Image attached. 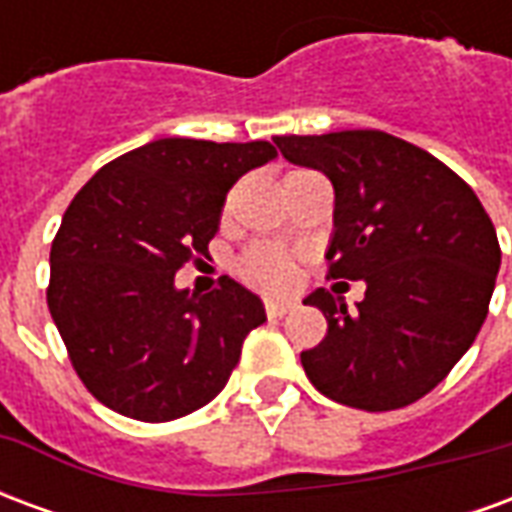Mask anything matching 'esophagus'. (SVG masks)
Masks as SVG:
<instances>
[{"mask_svg":"<svg viewBox=\"0 0 512 512\" xmlns=\"http://www.w3.org/2000/svg\"><path fill=\"white\" fill-rule=\"evenodd\" d=\"M293 307H296V304H293V301H288V299H268L266 301V315H268V318H282V315L293 310Z\"/></svg>","mask_w":512,"mask_h":512,"instance_id":"34e87169","label":"esophagus"}]
</instances>
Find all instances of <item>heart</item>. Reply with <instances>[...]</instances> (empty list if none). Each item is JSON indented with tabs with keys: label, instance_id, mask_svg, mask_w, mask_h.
<instances>
[{
	"label": "heart",
	"instance_id": "1",
	"mask_svg": "<svg viewBox=\"0 0 512 512\" xmlns=\"http://www.w3.org/2000/svg\"><path fill=\"white\" fill-rule=\"evenodd\" d=\"M238 274L260 290H285L296 277V263L282 246L255 244L238 260Z\"/></svg>",
	"mask_w": 512,
	"mask_h": 512
}]
</instances>
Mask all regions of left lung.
Here are the masks:
<instances>
[{"label": "left lung", "instance_id": "obj_1", "mask_svg": "<svg viewBox=\"0 0 512 512\" xmlns=\"http://www.w3.org/2000/svg\"><path fill=\"white\" fill-rule=\"evenodd\" d=\"M290 164L334 186L332 279H362L348 312L318 288L304 304L329 332L301 351L321 395L362 411H392L447 378L488 315L502 263L483 202L428 150L384 131L277 136Z\"/></svg>", "mask_w": 512, "mask_h": 512}]
</instances>
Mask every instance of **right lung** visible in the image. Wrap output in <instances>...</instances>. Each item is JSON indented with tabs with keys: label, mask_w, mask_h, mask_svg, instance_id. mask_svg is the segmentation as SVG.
Masks as SVG:
<instances>
[{
	"label": "right lung",
	"mask_w": 512,
	"mask_h": 512,
	"mask_svg": "<svg viewBox=\"0 0 512 512\" xmlns=\"http://www.w3.org/2000/svg\"><path fill=\"white\" fill-rule=\"evenodd\" d=\"M271 158V142L167 136L109 161L73 197L46 301L76 376L106 408L169 422L224 389L266 321L263 301L230 277L194 296L175 274L208 255L235 180Z\"/></svg>",
	"instance_id": "obj_1"
}]
</instances>
